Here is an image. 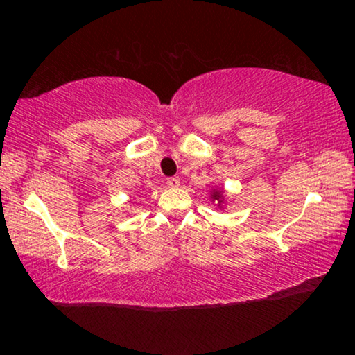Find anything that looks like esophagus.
I'll use <instances>...</instances> for the list:
<instances>
[{
    "mask_svg": "<svg viewBox=\"0 0 355 355\" xmlns=\"http://www.w3.org/2000/svg\"><path fill=\"white\" fill-rule=\"evenodd\" d=\"M167 184H169L171 188H178V184H180V178H178V177H171V178H167Z\"/></svg>",
    "mask_w": 355,
    "mask_h": 355,
    "instance_id": "34e87169",
    "label": "esophagus"
}]
</instances>
